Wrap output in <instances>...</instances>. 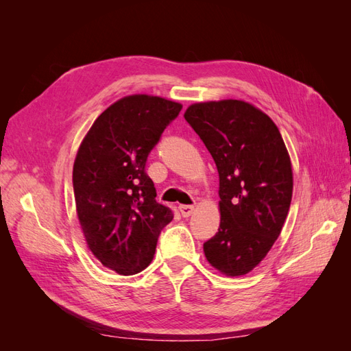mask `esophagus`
<instances>
[{
    "instance_id": "34e87169",
    "label": "esophagus",
    "mask_w": 351,
    "mask_h": 351,
    "mask_svg": "<svg viewBox=\"0 0 351 351\" xmlns=\"http://www.w3.org/2000/svg\"><path fill=\"white\" fill-rule=\"evenodd\" d=\"M178 210H180V214H182L183 217H190V215L193 214L195 206L193 205H180Z\"/></svg>"
}]
</instances>
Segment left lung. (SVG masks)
Segmentation results:
<instances>
[{
  "label": "left lung",
  "mask_w": 351,
  "mask_h": 351,
  "mask_svg": "<svg viewBox=\"0 0 351 351\" xmlns=\"http://www.w3.org/2000/svg\"><path fill=\"white\" fill-rule=\"evenodd\" d=\"M184 119L219 174L221 222L204 243L205 256L219 272L239 277L267 256L282 230L293 195L289 152L278 127L247 102L195 104Z\"/></svg>",
  "instance_id": "left-lung-1"
}]
</instances>
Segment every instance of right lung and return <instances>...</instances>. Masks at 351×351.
<instances>
[{
	"label": "right lung",
	"mask_w": 351,
	"mask_h": 351,
	"mask_svg": "<svg viewBox=\"0 0 351 351\" xmlns=\"http://www.w3.org/2000/svg\"><path fill=\"white\" fill-rule=\"evenodd\" d=\"M182 105L132 95L105 110L84 137L73 167V190L84 239L104 267L133 275L151 263L173 219L156 202L146 161Z\"/></svg>",
	"instance_id": "right-lung-1"
}]
</instances>
